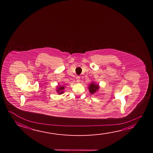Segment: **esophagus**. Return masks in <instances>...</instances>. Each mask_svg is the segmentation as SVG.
Returning <instances> with one entry per match:
<instances>
[{
  "label": "esophagus",
  "mask_w": 153,
  "mask_h": 153,
  "mask_svg": "<svg viewBox=\"0 0 153 153\" xmlns=\"http://www.w3.org/2000/svg\"><path fill=\"white\" fill-rule=\"evenodd\" d=\"M76 82L77 83H79L80 82V77L79 76H77L76 77Z\"/></svg>",
  "instance_id": "obj_1"
}]
</instances>
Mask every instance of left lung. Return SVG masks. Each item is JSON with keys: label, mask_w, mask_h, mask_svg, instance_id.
I'll return each instance as SVG.
<instances>
[{"label": "left lung", "mask_w": 153, "mask_h": 153, "mask_svg": "<svg viewBox=\"0 0 153 153\" xmlns=\"http://www.w3.org/2000/svg\"><path fill=\"white\" fill-rule=\"evenodd\" d=\"M99 88V86L98 85H95L94 83H92L90 86H89V91L91 94H93L98 90Z\"/></svg>", "instance_id": "1"}]
</instances>
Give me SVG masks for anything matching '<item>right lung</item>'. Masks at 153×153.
I'll return each instance as SVG.
<instances>
[{
  "label": "right lung",
  "instance_id": "add662e5",
  "mask_svg": "<svg viewBox=\"0 0 153 153\" xmlns=\"http://www.w3.org/2000/svg\"><path fill=\"white\" fill-rule=\"evenodd\" d=\"M64 88H65L64 86H60L59 88H58V90H57L58 93L59 94H62L63 93V91L64 90Z\"/></svg>",
  "mask_w": 153,
  "mask_h": 153
}]
</instances>
